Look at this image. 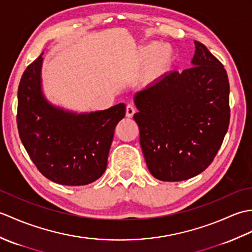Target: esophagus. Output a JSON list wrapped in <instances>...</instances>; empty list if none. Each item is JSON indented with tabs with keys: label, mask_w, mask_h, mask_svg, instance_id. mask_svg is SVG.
Wrapping results in <instances>:
<instances>
[{
	"label": "esophagus",
	"mask_w": 252,
	"mask_h": 252,
	"mask_svg": "<svg viewBox=\"0 0 252 252\" xmlns=\"http://www.w3.org/2000/svg\"><path fill=\"white\" fill-rule=\"evenodd\" d=\"M134 114H135V108L133 107V105H131V104L126 105V117L132 118Z\"/></svg>",
	"instance_id": "esophagus-1"
}]
</instances>
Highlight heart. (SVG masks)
<instances>
[{
    "label": "heart",
    "mask_w": 252,
    "mask_h": 252,
    "mask_svg": "<svg viewBox=\"0 0 252 252\" xmlns=\"http://www.w3.org/2000/svg\"><path fill=\"white\" fill-rule=\"evenodd\" d=\"M155 58L153 72L156 77L161 76L168 70L172 62V52L168 46L158 43L148 44L138 53V60L142 63H149Z\"/></svg>",
    "instance_id": "heart-1"
}]
</instances>
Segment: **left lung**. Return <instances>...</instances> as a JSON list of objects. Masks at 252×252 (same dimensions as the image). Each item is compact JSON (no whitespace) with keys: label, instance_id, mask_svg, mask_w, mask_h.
<instances>
[{"label":"left lung","instance_id":"obj_1","mask_svg":"<svg viewBox=\"0 0 252 252\" xmlns=\"http://www.w3.org/2000/svg\"><path fill=\"white\" fill-rule=\"evenodd\" d=\"M191 67L165 73L138 91L133 116L149 172L189 180L213 161L229 123V83L220 61L195 41Z\"/></svg>","mask_w":252,"mask_h":252}]
</instances>
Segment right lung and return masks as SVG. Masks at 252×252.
Returning <instances> with one entry per match:
<instances>
[{
  "mask_svg": "<svg viewBox=\"0 0 252 252\" xmlns=\"http://www.w3.org/2000/svg\"><path fill=\"white\" fill-rule=\"evenodd\" d=\"M42 55L27 67L18 87L20 140L46 179L68 186L90 184L105 172L126 105L77 114L51 104L42 91Z\"/></svg>",
  "mask_w": 252,
  "mask_h": 252,
  "instance_id": "add662e5",
  "label": "right lung"
}]
</instances>
